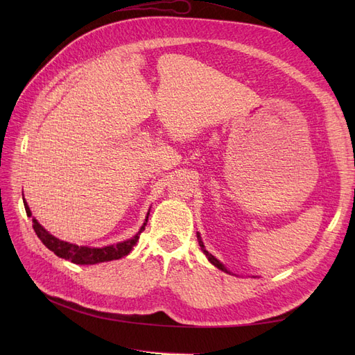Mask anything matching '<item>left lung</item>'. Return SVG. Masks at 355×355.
I'll return each instance as SVG.
<instances>
[{"mask_svg": "<svg viewBox=\"0 0 355 355\" xmlns=\"http://www.w3.org/2000/svg\"><path fill=\"white\" fill-rule=\"evenodd\" d=\"M197 239H198V244H200V247H201V250H202V253L206 254V257L209 259V262L211 263V265H214L216 268H219L220 271H223V272H227V274H231V271L230 270H227V266H225L219 259H216V257H214L211 253H209L207 250H206V247H204V243H202V240H201V237H200V234H197ZM234 275V274H232Z\"/></svg>", "mask_w": 355, "mask_h": 355, "instance_id": "obj_1", "label": "left lung"}]
</instances>
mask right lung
Instances as JSON below:
<instances>
[{"label": "right lung", "mask_w": 355, "mask_h": 355, "mask_svg": "<svg viewBox=\"0 0 355 355\" xmlns=\"http://www.w3.org/2000/svg\"><path fill=\"white\" fill-rule=\"evenodd\" d=\"M25 204V210L29 218H32L31 209L28 206L26 200L24 198ZM149 216V210L146 213V218L144 220V225L141 227L132 239H128L125 241L111 244V245H105V247H90V245H78L73 243H68L56 239L55 235H51L44 227H41L40 222L32 218V227H34L35 234L38 235V239L42 241L49 250H51L56 256L62 257V259L71 261L72 263L77 265H94V263H101V262H110V261H116L121 259V257L127 256L133 250V247L137 244L139 235H141L146 227Z\"/></svg>", "instance_id": "obj_1"}]
</instances>
